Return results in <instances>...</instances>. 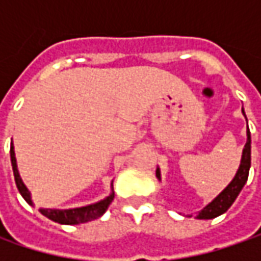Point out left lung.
I'll return each instance as SVG.
<instances>
[{
    "label": "left lung",
    "mask_w": 261,
    "mask_h": 261,
    "mask_svg": "<svg viewBox=\"0 0 261 261\" xmlns=\"http://www.w3.org/2000/svg\"><path fill=\"white\" fill-rule=\"evenodd\" d=\"M243 115L246 117L244 109H243ZM250 167H251V135H250V130H248V125H247V142L246 145H244V149H243L241 163H240V167L237 170L234 178L231 180V183L226 186L225 189L216 196L211 203H207L202 211L197 212L196 219H212V218H216V216L225 214L226 211L231 207V205L234 203L237 196L240 195V192L243 190V187L247 183ZM155 174L156 178L161 180V171H160L158 167H156Z\"/></svg>",
    "instance_id": "1"
}]
</instances>
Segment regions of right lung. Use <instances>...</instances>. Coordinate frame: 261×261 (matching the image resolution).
<instances>
[{"label": "right lung", "instance_id": "right-lung-1", "mask_svg": "<svg viewBox=\"0 0 261 261\" xmlns=\"http://www.w3.org/2000/svg\"><path fill=\"white\" fill-rule=\"evenodd\" d=\"M10 156H11V166H13L15 185H17V189H18L20 195L23 196V199L29 205L35 206L33 200H32V195H30L29 189L23 183V180L20 177V173H18L13 142H11V148H10ZM113 197H115V192H113V183H112V193L107 197H105L103 200H100V202H95V203H91V205L87 206H81V207H74V209H49V207L43 209V207H40L39 212L42 215H45L46 218H49L50 221L58 222V224H62V225H78V224H84V222L100 218L107 211L109 205L113 202Z\"/></svg>", "mask_w": 261, "mask_h": 261}]
</instances>
